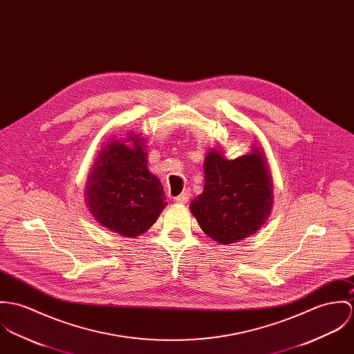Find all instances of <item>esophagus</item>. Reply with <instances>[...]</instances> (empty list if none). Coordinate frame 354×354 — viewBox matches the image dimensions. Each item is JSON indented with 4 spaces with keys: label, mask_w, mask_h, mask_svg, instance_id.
<instances>
[{
    "label": "esophagus",
    "mask_w": 354,
    "mask_h": 354,
    "mask_svg": "<svg viewBox=\"0 0 354 354\" xmlns=\"http://www.w3.org/2000/svg\"><path fill=\"white\" fill-rule=\"evenodd\" d=\"M190 196H192L190 190H186V192H183L180 196H176V198H175V201H176L178 203H186V202H189Z\"/></svg>",
    "instance_id": "1"
}]
</instances>
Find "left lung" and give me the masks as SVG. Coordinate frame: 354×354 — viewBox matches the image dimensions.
<instances>
[{
	"label": "left lung",
	"instance_id": "1",
	"mask_svg": "<svg viewBox=\"0 0 354 354\" xmlns=\"http://www.w3.org/2000/svg\"><path fill=\"white\" fill-rule=\"evenodd\" d=\"M205 186L190 205L201 230L220 244L254 235L273 209V180L261 148L227 160L220 151L207 152Z\"/></svg>",
	"mask_w": 354,
	"mask_h": 354
}]
</instances>
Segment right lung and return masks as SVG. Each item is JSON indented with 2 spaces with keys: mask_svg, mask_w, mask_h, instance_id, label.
I'll list each match as a JSON object with an SVG mask.
<instances>
[{
  "mask_svg": "<svg viewBox=\"0 0 354 354\" xmlns=\"http://www.w3.org/2000/svg\"><path fill=\"white\" fill-rule=\"evenodd\" d=\"M144 140L129 133L124 141L102 147L88 175L85 201L104 228L136 237L147 232L167 206L162 186L148 169Z\"/></svg>",
  "mask_w": 354,
  "mask_h": 354,
  "instance_id": "add662e5",
  "label": "right lung"
}]
</instances>
